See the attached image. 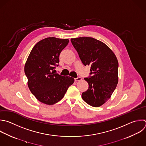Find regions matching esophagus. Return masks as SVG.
<instances>
[{
    "label": "esophagus",
    "mask_w": 146,
    "mask_h": 146,
    "mask_svg": "<svg viewBox=\"0 0 146 146\" xmlns=\"http://www.w3.org/2000/svg\"><path fill=\"white\" fill-rule=\"evenodd\" d=\"M82 80V78L80 77H78L76 78H75V82H78V81H80Z\"/></svg>",
    "instance_id": "34e87169"
}]
</instances>
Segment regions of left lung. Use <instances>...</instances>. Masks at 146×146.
<instances>
[{"mask_svg": "<svg viewBox=\"0 0 146 146\" xmlns=\"http://www.w3.org/2000/svg\"><path fill=\"white\" fill-rule=\"evenodd\" d=\"M82 63L91 66L88 89L82 93L83 100L92 107H100L111 97L118 83V61L104 43L90 37L71 39Z\"/></svg>", "mask_w": 146, "mask_h": 146, "instance_id": "8db88e82", "label": "left lung"}]
</instances>
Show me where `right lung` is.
<instances>
[{"label":"right lung","mask_w":146,"mask_h":146,"mask_svg":"<svg viewBox=\"0 0 146 146\" xmlns=\"http://www.w3.org/2000/svg\"><path fill=\"white\" fill-rule=\"evenodd\" d=\"M68 42V39L45 38L34 46L26 62L29 88L43 103L52 105L60 101L74 82L73 78L54 72L55 66H59V55Z\"/></svg>","instance_id":"1"}]
</instances>
